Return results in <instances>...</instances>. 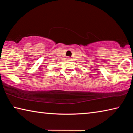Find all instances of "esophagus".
Masks as SVG:
<instances>
[{"label": "esophagus", "mask_w": 133, "mask_h": 133, "mask_svg": "<svg viewBox=\"0 0 133 133\" xmlns=\"http://www.w3.org/2000/svg\"><path fill=\"white\" fill-rule=\"evenodd\" d=\"M71 58H70V57H67V61H71Z\"/></svg>", "instance_id": "obj_1"}]
</instances>
